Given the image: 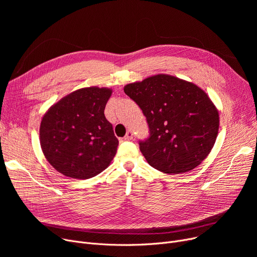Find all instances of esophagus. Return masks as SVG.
I'll return each mask as SVG.
<instances>
[{"label":"esophagus","mask_w":257,"mask_h":257,"mask_svg":"<svg viewBox=\"0 0 257 257\" xmlns=\"http://www.w3.org/2000/svg\"><path fill=\"white\" fill-rule=\"evenodd\" d=\"M133 139V133L132 131H128L126 133V136L124 137V141H131Z\"/></svg>","instance_id":"esophagus-1"}]
</instances>
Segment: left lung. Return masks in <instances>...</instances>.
<instances>
[{"instance_id": "1", "label": "left lung", "mask_w": 257, "mask_h": 257, "mask_svg": "<svg viewBox=\"0 0 257 257\" xmlns=\"http://www.w3.org/2000/svg\"><path fill=\"white\" fill-rule=\"evenodd\" d=\"M124 91L136 102L150 136L140 150L151 167L167 174L190 172L210 153L220 117L207 93L196 84L158 74L127 84Z\"/></svg>"}]
</instances>
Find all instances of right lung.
<instances>
[{
    "instance_id": "obj_1",
    "label": "right lung",
    "mask_w": 257,
    "mask_h": 257,
    "mask_svg": "<svg viewBox=\"0 0 257 257\" xmlns=\"http://www.w3.org/2000/svg\"><path fill=\"white\" fill-rule=\"evenodd\" d=\"M112 90L77 89L52 105L43 116L39 141L49 164L66 177L88 179L110 165L118 146L104 115Z\"/></svg>"
}]
</instances>
